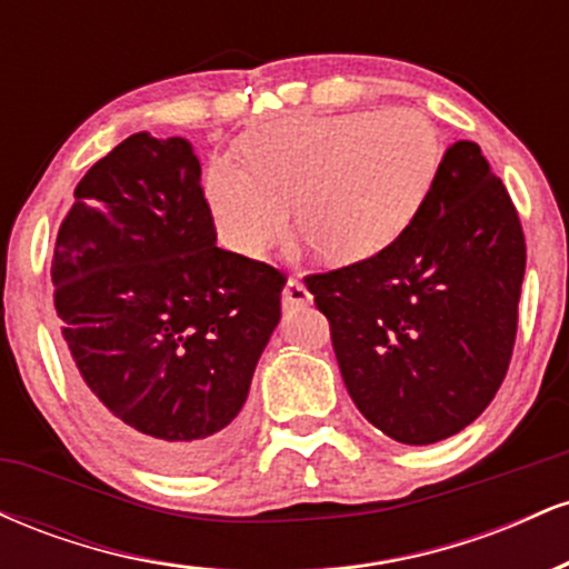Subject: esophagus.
Instances as JSON below:
<instances>
[{"instance_id":"esophagus-1","label":"esophagus","mask_w":569,"mask_h":569,"mask_svg":"<svg viewBox=\"0 0 569 569\" xmlns=\"http://www.w3.org/2000/svg\"><path fill=\"white\" fill-rule=\"evenodd\" d=\"M312 302V293L307 291V286L302 283L299 278H289V283H286L283 289V307L286 310H291V307H305Z\"/></svg>"}]
</instances>
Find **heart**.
I'll use <instances>...</instances> for the list:
<instances>
[{"label":"heart","instance_id":"1","mask_svg":"<svg viewBox=\"0 0 569 569\" xmlns=\"http://www.w3.org/2000/svg\"><path fill=\"white\" fill-rule=\"evenodd\" d=\"M246 160L208 162L202 194L221 243L259 259L299 230L331 262L388 248L426 202L441 166L433 122L415 109L299 114L253 130Z\"/></svg>","mask_w":569,"mask_h":569}]
</instances>
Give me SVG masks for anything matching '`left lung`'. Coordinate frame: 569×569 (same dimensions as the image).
Returning a JSON list of instances; mask_svg holds the SVG:
<instances>
[{
	"mask_svg": "<svg viewBox=\"0 0 569 569\" xmlns=\"http://www.w3.org/2000/svg\"><path fill=\"white\" fill-rule=\"evenodd\" d=\"M527 246L479 143L457 141L385 251L307 276L358 411L401 443L460 433L506 377Z\"/></svg>",
	"mask_w": 569,
	"mask_h": 569,
	"instance_id": "left-lung-1",
	"label": "left lung"
}]
</instances>
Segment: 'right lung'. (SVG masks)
<instances>
[{"label": "right lung", "mask_w": 569, "mask_h": 569, "mask_svg": "<svg viewBox=\"0 0 569 569\" xmlns=\"http://www.w3.org/2000/svg\"><path fill=\"white\" fill-rule=\"evenodd\" d=\"M50 276L103 436L176 473L238 447L286 276L217 246L192 143L133 133L98 160L61 221Z\"/></svg>", "instance_id": "1"}]
</instances>
